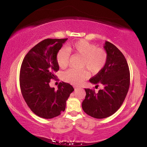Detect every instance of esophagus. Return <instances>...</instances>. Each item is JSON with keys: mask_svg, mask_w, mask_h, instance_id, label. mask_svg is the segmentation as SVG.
<instances>
[{"mask_svg": "<svg viewBox=\"0 0 147 147\" xmlns=\"http://www.w3.org/2000/svg\"><path fill=\"white\" fill-rule=\"evenodd\" d=\"M74 89H78V87H76V86H74Z\"/></svg>", "mask_w": 147, "mask_h": 147, "instance_id": "esophagus-1", "label": "esophagus"}]
</instances>
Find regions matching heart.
<instances>
[{
    "mask_svg": "<svg viewBox=\"0 0 147 147\" xmlns=\"http://www.w3.org/2000/svg\"><path fill=\"white\" fill-rule=\"evenodd\" d=\"M70 53L82 57V68L88 69L92 74L99 73L105 66L108 59V54L103 49L97 48L96 45L81 39L58 52L56 61L59 67L64 69L68 65ZM88 76L89 73L86 70L77 71L70 69L63 73V80L73 85L79 86Z\"/></svg>",
    "mask_w": 147,
    "mask_h": 147,
    "instance_id": "1",
    "label": "heart"
}]
</instances>
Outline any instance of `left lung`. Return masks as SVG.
<instances>
[{
  "label": "left lung",
  "instance_id": "1",
  "mask_svg": "<svg viewBox=\"0 0 147 147\" xmlns=\"http://www.w3.org/2000/svg\"><path fill=\"white\" fill-rule=\"evenodd\" d=\"M104 47L108 54L106 63L89 80L96 86L101 84L104 88L98 93L85 89L86 95L82 104L84 112L96 119L106 118L115 113L123 104L130 87V71L125 57L109 41H106Z\"/></svg>",
  "mask_w": 147,
  "mask_h": 147
}]
</instances>
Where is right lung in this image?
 <instances>
[{"label": "right lung", "mask_w": 147, "mask_h": 147, "mask_svg": "<svg viewBox=\"0 0 147 147\" xmlns=\"http://www.w3.org/2000/svg\"><path fill=\"white\" fill-rule=\"evenodd\" d=\"M65 39H46L29 52L22 62L19 75L21 93L28 106L36 115L52 119L65 111L66 101L74 91L73 86L61 82L58 89L51 88L59 70L56 55Z\"/></svg>", "instance_id": "add662e5"}]
</instances>
